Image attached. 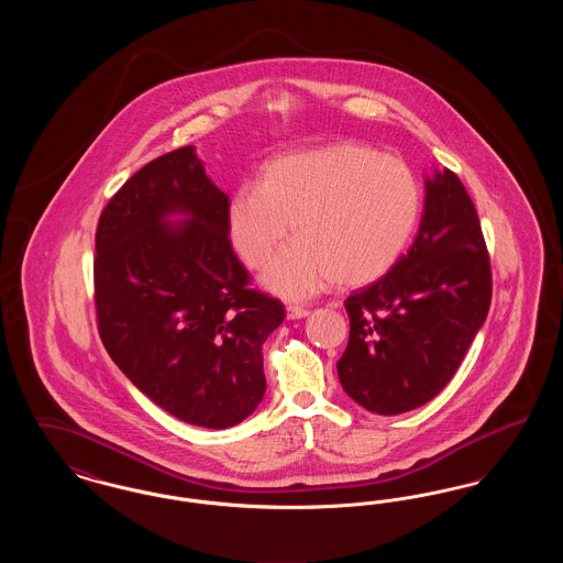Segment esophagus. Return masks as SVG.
Listing matches in <instances>:
<instances>
[{"mask_svg": "<svg viewBox=\"0 0 563 563\" xmlns=\"http://www.w3.org/2000/svg\"><path fill=\"white\" fill-rule=\"evenodd\" d=\"M310 312L306 310V308H301V306H289L287 308V319L289 321H299V319H306Z\"/></svg>", "mask_w": 563, "mask_h": 563, "instance_id": "esophagus-1", "label": "esophagus"}]
</instances>
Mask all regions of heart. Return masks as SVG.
Wrapping results in <instances>:
<instances>
[{"mask_svg": "<svg viewBox=\"0 0 563 563\" xmlns=\"http://www.w3.org/2000/svg\"><path fill=\"white\" fill-rule=\"evenodd\" d=\"M420 188L395 156L358 143H333L269 161L260 186H241L225 228L244 266L262 269L269 294L303 301L331 280L365 287L401 260L420 217Z\"/></svg>", "mask_w": 563, "mask_h": 563, "instance_id": "heart-1", "label": "heart"}]
</instances>
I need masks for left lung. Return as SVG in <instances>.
<instances>
[{
  "label": "left lung",
  "mask_w": 563,
  "mask_h": 563,
  "mask_svg": "<svg viewBox=\"0 0 563 563\" xmlns=\"http://www.w3.org/2000/svg\"><path fill=\"white\" fill-rule=\"evenodd\" d=\"M492 272L475 205L452 170L424 175L418 236L384 278L350 295L338 375L350 399L397 416L434 399L487 319Z\"/></svg>",
  "instance_id": "obj_1"
}]
</instances>
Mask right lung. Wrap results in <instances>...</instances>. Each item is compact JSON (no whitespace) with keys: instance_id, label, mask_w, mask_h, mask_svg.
<instances>
[{"instance_id":"add662e5","label":"right lung","mask_w":563,"mask_h":563,"mask_svg":"<svg viewBox=\"0 0 563 563\" xmlns=\"http://www.w3.org/2000/svg\"><path fill=\"white\" fill-rule=\"evenodd\" d=\"M228 194L188 145L145 164L97 228L95 301L109 356L170 416L205 429L249 418L266 393L262 346L285 321L246 289Z\"/></svg>"}]
</instances>
